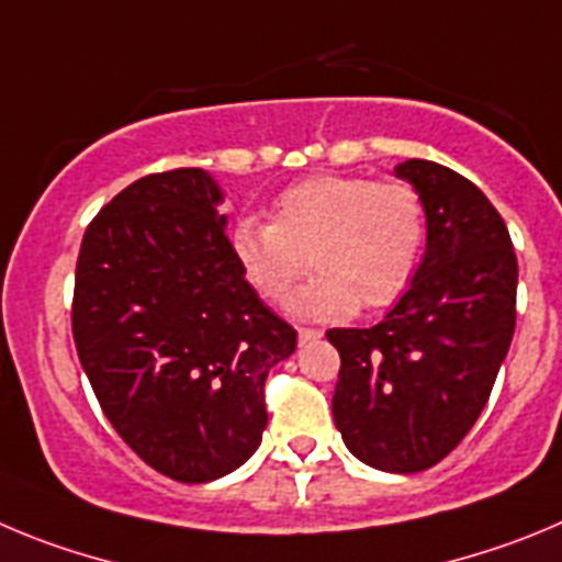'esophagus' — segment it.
<instances>
[{
  "instance_id": "34e87169",
  "label": "esophagus",
  "mask_w": 562,
  "mask_h": 562,
  "mask_svg": "<svg viewBox=\"0 0 562 562\" xmlns=\"http://www.w3.org/2000/svg\"><path fill=\"white\" fill-rule=\"evenodd\" d=\"M300 344H307V341H316V338H322V330L318 327H300Z\"/></svg>"
}]
</instances>
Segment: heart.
Returning a JSON list of instances; mask_svg holds the SVG:
<instances>
[{"instance_id": "b5f03b06", "label": "heart", "mask_w": 562, "mask_h": 562, "mask_svg": "<svg viewBox=\"0 0 562 562\" xmlns=\"http://www.w3.org/2000/svg\"><path fill=\"white\" fill-rule=\"evenodd\" d=\"M426 204L408 181L316 173L271 201L269 221L251 215L229 229L237 269L269 305H288L307 260L316 277L293 311L344 318L383 311L412 288L426 255Z\"/></svg>"}]
</instances>
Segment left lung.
Masks as SVG:
<instances>
[{
    "label": "left lung",
    "instance_id": "obj_1",
    "mask_svg": "<svg viewBox=\"0 0 562 562\" xmlns=\"http://www.w3.org/2000/svg\"><path fill=\"white\" fill-rule=\"evenodd\" d=\"M394 173L426 204L428 249L375 327H333V419L361 462L419 473L464 439L515 333L518 257L504 218L457 170L408 159Z\"/></svg>",
    "mask_w": 562,
    "mask_h": 562
}]
</instances>
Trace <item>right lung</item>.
<instances>
[{
  "instance_id": "1",
  "label": "right lung",
  "mask_w": 562,
  "mask_h": 562,
  "mask_svg": "<svg viewBox=\"0 0 562 562\" xmlns=\"http://www.w3.org/2000/svg\"><path fill=\"white\" fill-rule=\"evenodd\" d=\"M201 168L150 173L86 226L72 338L100 408L145 464L184 484L257 451L266 378L296 330L237 269Z\"/></svg>"
}]
</instances>
